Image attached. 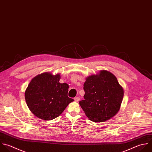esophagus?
<instances>
[{"label":"esophagus","instance_id":"34e87169","mask_svg":"<svg viewBox=\"0 0 152 152\" xmlns=\"http://www.w3.org/2000/svg\"><path fill=\"white\" fill-rule=\"evenodd\" d=\"M74 100L75 101V102H78L79 100H80V97H74Z\"/></svg>","mask_w":152,"mask_h":152}]
</instances>
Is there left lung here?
<instances>
[{
  "label": "left lung",
  "mask_w": 152,
  "mask_h": 152,
  "mask_svg": "<svg viewBox=\"0 0 152 152\" xmlns=\"http://www.w3.org/2000/svg\"><path fill=\"white\" fill-rule=\"evenodd\" d=\"M83 88L84 99L80 105L91 121L104 122L119 110L124 90L110 72L101 71L99 75L87 78Z\"/></svg>",
  "instance_id": "obj_1"
}]
</instances>
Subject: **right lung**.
<instances>
[{
	"instance_id": "add662e5",
	"label": "right lung",
	"mask_w": 152,
	"mask_h": 152,
	"mask_svg": "<svg viewBox=\"0 0 152 152\" xmlns=\"http://www.w3.org/2000/svg\"><path fill=\"white\" fill-rule=\"evenodd\" d=\"M60 75L49 72L34 77L28 84L25 98L31 112L46 121L59 116L74 99L68 96L69 86L59 83Z\"/></svg>"
}]
</instances>
